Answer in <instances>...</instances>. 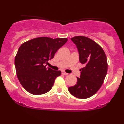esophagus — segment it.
Wrapping results in <instances>:
<instances>
[{
  "label": "esophagus",
  "instance_id": "1",
  "mask_svg": "<svg viewBox=\"0 0 124 124\" xmlns=\"http://www.w3.org/2000/svg\"><path fill=\"white\" fill-rule=\"evenodd\" d=\"M62 73L63 74V75H68V73H66V72H62Z\"/></svg>",
  "mask_w": 124,
  "mask_h": 124
}]
</instances>
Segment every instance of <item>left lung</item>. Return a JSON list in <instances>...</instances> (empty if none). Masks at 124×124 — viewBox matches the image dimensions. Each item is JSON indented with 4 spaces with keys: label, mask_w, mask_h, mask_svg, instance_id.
<instances>
[{
    "label": "left lung",
    "mask_w": 124,
    "mask_h": 124,
    "mask_svg": "<svg viewBox=\"0 0 124 124\" xmlns=\"http://www.w3.org/2000/svg\"><path fill=\"white\" fill-rule=\"evenodd\" d=\"M79 53L82 68L80 78L75 86L68 88L72 95L80 99L90 97L103 85L108 69L107 56L103 48L90 38L84 36L71 38Z\"/></svg>",
    "instance_id": "8db88e82"
}]
</instances>
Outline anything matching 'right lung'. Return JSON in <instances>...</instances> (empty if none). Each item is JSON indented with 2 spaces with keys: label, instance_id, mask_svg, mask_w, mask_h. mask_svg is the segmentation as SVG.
<instances>
[{
  "label": "right lung",
  "instance_id": "obj_1",
  "mask_svg": "<svg viewBox=\"0 0 124 124\" xmlns=\"http://www.w3.org/2000/svg\"><path fill=\"white\" fill-rule=\"evenodd\" d=\"M68 41L66 38H35L21 44L15 56V67L21 86L28 93L41 95L52 89L60 70L46 69L45 63Z\"/></svg>",
  "mask_w": 124,
  "mask_h": 124
}]
</instances>
